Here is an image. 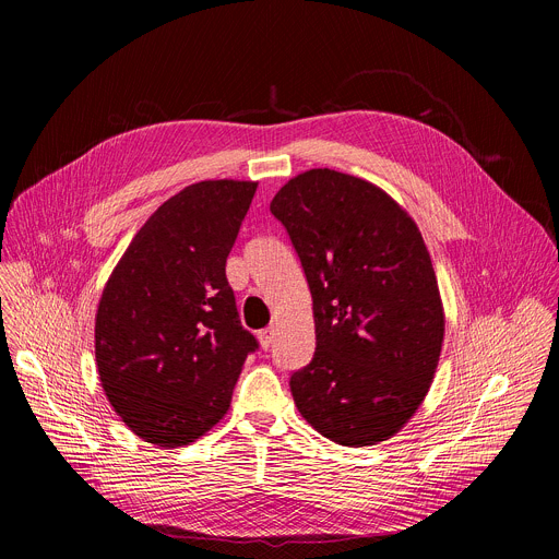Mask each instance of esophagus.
Masks as SVG:
<instances>
[{
	"instance_id": "obj_1",
	"label": "esophagus",
	"mask_w": 559,
	"mask_h": 559,
	"mask_svg": "<svg viewBox=\"0 0 559 559\" xmlns=\"http://www.w3.org/2000/svg\"><path fill=\"white\" fill-rule=\"evenodd\" d=\"M272 341H274V330L272 328H265V330L259 332V343H261L263 349H270Z\"/></svg>"
}]
</instances>
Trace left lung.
I'll return each instance as SVG.
<instances>
[{
	"mask_svg": "<svg viewBox=\"0 0 559 559\" xmlns=\"http://www.w3.org/2000/svg\"><path fill=\"white\" fill-rule=\"evenodd\" d=\"M270 210L311 292L316 352L289 378L300 416L343 447L389 440L423 405L444 341L416 221L378 186L330 168L289 179Z\"/></svg>",
	"mask_w": 559,
	"mask_h": 559,
	"instance_id": "obj_1",
	"label": "left lung"
}]
</instances>
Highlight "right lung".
Masks as SVG:
<instances>
[{
	"label": "right lung",
	"mask_w": 559,
	"mask_h": 559,
	"mask_svg": "<svg viewBox=\"0 0 559 559\" xmlns=\"http://www.w3.org/2000/svg\"><path fill=\"white\" fill-rule=\"evenodd\" d=\"M257 181H199L134 234L95 316V358L112 409L141 440L177 449L229 409L257 338L238 321L225 261Z\"/></svg>",
	"instance_id": "right-lung-1"
}]
</instances>
